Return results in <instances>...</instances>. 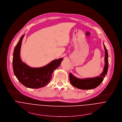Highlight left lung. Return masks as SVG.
I'll return each mask as SVG.
<instances>
[{
  "instance_id": "1",
  "label": "left lung",
  "mask_w": 122,
  "mask_h": 122,
  "mask_svg": "<svg viewBox=\"0 0 122 122\" xmlns=\"http://www.w3.org/2000/svg\"><path fill=\"white\" fill-rule=\"evenodd\" d=\"M105 49V66L103 72L99 76L94 77L78 78L75 76L71 73H69V79L71 84L75 87L81 90H91L98 86L103 81L104 77L107 75L109 61H108V53L107 49L104 44Z\"/></svg>"
}]
</instances>
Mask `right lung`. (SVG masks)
Returning a JSON list of instances; mask_svg holds the SVG:
<instances>
[{"label": "right lung", "mask_w": 122, "mask_h": 122, "mask_svg": "<svg viewBox=\"0 0 122 122\" xmlns=\"http://www.w3.org/2000/svg\"><path fill=\"white\" fill-rule=\"evenodd\" d=\"M23 35L15 46L13 54L12 67L14 74L20 82L29 88L38 89L47 85L51 79L53 71L61 65L63 58L53 60L41 67H31L22 61L20 50Z\"/></svg>", "instance_id": "obj_1"}]
</instances>
